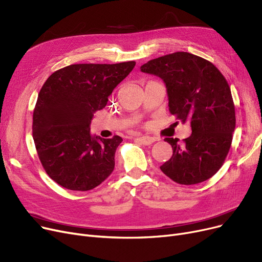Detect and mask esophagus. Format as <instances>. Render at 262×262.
Returning a JSON list of instances; mask_svg holds the SVG:
<instances>
[{
  "label": "esophagus",
  "instance_id": "1",
  "mask_svg": "<svg viewBox=\"0 0 262 262\" xmlns=\"http://www.w3.org/2000/svg\"><path fill=\"white\" fill-rule=\"evenodd\" d=\"M136 140L143 145H151L156 142V139L151 138V136H140V138H136Z\"/></svg>",
  "mask_w": 262,
  "mask_h": 262
}]
</instances>
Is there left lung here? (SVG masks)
I'll list each match as a JSON object with an SVG mask.
<instances>
[{"instance_id":"1","label":"left lung","mask_w":262,"mask_h":262,"mask_svg":"<svg viewBox=\"0 0 262 262\" xmlns=\"http://www.w3.org/2000/svg\"><path fill=\"white\" fill-rule=\"evenodd\" d=\"M164 81L171 115L191 121L192 134L179 144L166 138L172 156L160 168L172 181L196 184L217 172L232 142L235 112L230 87L211 61L188 52L149 60L141 67Z\"/></svg>"}]
</instances>
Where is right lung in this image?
Wrapping results in <instances>:
<instances>
[{
  "label": "right lung",
  "instance_id": "obj_1",
  "mask_svg": "<svg viewBox=\"0 0 262 262\" xmlns=\"http://www.w3.org/2000/svg\"><path fill=\"white\" fill-rule=\"evenodd\" d=\"M134 66L133 60L69 65L42 85L33 113V139L48 176L63 188L93 190L114 170L122 139L93 136L90 126Z\"/></svg>",
  "mask_w": 262,
  "mask_h": 262
}]
</instances>
